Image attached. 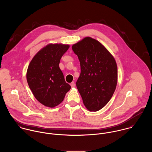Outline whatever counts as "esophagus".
<instances>
[{
    "label": "esophagus",
    "mask_w": 152,
    "mask_h": 152,
    "mask_svg": "<svg viewBox=\"0 0 152 152\" xmlns=\"http://www.w3.org/2000/svg\"><path fill=\"white\" fill-rule=\"evenodd\" d=\"M71 87H75V83L74 82H72L71 83Z\"/></svg>",
    "instance_id": "1"
}]
</instances>
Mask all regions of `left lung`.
Instances as JSON below:
<instances>
[{
  "label": "left lung",
  "instance_id": "left-lung-1",
  "mask_svg": "<svg viewBox=\"0 0 152 152\" xmlns=\"http://www.w3.org/2000/svg\"><path fill=\"white\" fill-rule=\"evenodd\" d=\"M81 66L76 83L83 103L89 111L104 108L117 84L118 68L114 57L98 41L87 37L72 46Z\"/></svg>",
  "mask_w": 152,
  "mask_h": 152
}]
</instances>
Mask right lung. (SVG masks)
Returning <instances> with one entry per match:
<instances>
[{
  "instance_id": "add662e5",
  "label": "right lung",
  "mask_w": 152,
  "mask_h": 152,
  "mask_svg": "<svg viewBox=\"0 0 152 152\" xmlns=\"http://www.w3.org/2000/svg\"><path fill=\"white\" fill-rule=\"evenodd\" d=\"M69 47L68 44H49L34 56L28 66V85L36 99L45 107L59 105L71 89L59 67Z\"/></svg>"
}]
</instances>
